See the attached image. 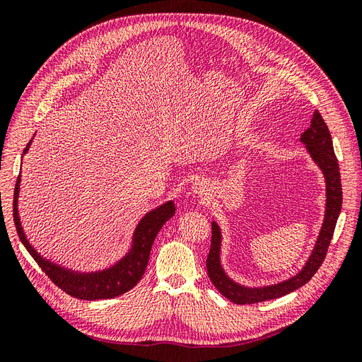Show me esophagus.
<instances>
[{"label":"esophagus","mask_w":362,"mask_h":362,"mask_svg":"<svg viewBox=\"0 0 362 362\" xmlns=\"http://www.w3.org/2000/svg\"><path fill=\"white\" fill-rule=\"evenodd\" d=\"M193 193L198 194L199 198H202V196H206L208 193H210V190H208V185H205V182L194 181L193 182Z\"/></svg>","instance_id":"1"}]
</instances>
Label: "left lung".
<instances>
[{"mask_svg":"<svg viewBox=\"0 0 362 362\" xmlns=\"http://www.w3.org/2000/svg\"><path fill=\"white\" fill-rule=\"evenodd\" d=\"M300 141L308 151L310 157L317 164L323 173L325 185H326V204H325V216L323 223L320 226L319 235H317L315 245L311 250L308 259L305 261L302 269L290 276L276 284L261 287H247L243 284L235 282L233 278L228 276V273L222 264V229L216 221L211 222L213 237H211V249L208 252L206 258V272L213 286L223 294L226 299L234 303L245 305V303H257L270 299L282 298L294 290L300 288L308 282L314 273L319 270L322 262L326 257L329 242L332 240L334 229L338 221L339 211H341L343 204V192H341V178H339V168L338 161L332 146V137L327 125L319 112H314L311 125L300 136Z\"/></svg>","mask_w":362,"mask_h":362,"instance_id":"obj_1","label":"left lung"}]
</instances>
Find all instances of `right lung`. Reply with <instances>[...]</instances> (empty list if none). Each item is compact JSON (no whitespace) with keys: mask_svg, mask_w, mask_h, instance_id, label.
<instances>
[{"mask_svg":"<svg viewBox=\"0 0 362 362\" xmlns=\"http://www.w3.org/2000/svg\"><path fill=\"white\" fill-rule=\"evenodd\" d=\"M31 144L33 139L24 149L23 157L28 152ZM19 192L21 175L16 181L13 198V221L21 242H23L28 254L35 258L40 269L47 273L48 278L57 287L72 296V298L83 300L112 299L136 287V284L144 276L146 270L149 252L158 231L175 214V204L172 199L158 205L157 208H152L136 225L133 235H131L128 250L119 259H116L113 264L98 270H76L45 258L30 243L19 216Z\"/></svg>","mask_w":362,"mask_h":362,"instance_id":"obj_1","label":"right lung"}]
</instances>
